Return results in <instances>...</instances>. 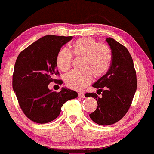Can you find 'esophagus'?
<instances>
[{
	"label": "esophagus",
	"mask_w": 154,
	"mask_h": 154,
	"mask_svg": "<svg viewBox=\"0 0 154 154\" xmlns=\"http://www.w3.org/2000/svg\"><path fill=\"white\" fill-rule=\"evenodd\" d=\"M79 97L84 98V93H82V92L79 93Z\"/></svg>",
	"instance_id": "obj_1"
}]
</instances>
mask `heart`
Returning a JSON list of instances; mask_svg holds the SVG:
<instances>
[{"mask_svg": "<svg viewBox=\"0 0 154 154\" xmlns=\"http://www.w3.org/2000/svg\"><path fill=\"white\" fill-rule=\"evenodd\" d=\"M72 54L83 57L82 70H72L64 76L67 86L74 90H82L90 84L92 78L100 79L108 72L112 61L111 49L105 44H99L91 38L77 40L72 46ZM72 55L66 49H62L56 58V65L61 71L66 72L70 68Z\"/></svg>", "mask_w": 154, "mask_h": 154, "instance_id": "1", "label": "heart"}]
</instances>
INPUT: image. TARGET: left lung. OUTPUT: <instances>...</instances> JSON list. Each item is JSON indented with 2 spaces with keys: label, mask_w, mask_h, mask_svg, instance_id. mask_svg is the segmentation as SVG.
<instances>
[{
  "label": "left lung",
  "mask_w": 154,
  "mask_h": 154,
  "mask_svg": "<svg viewBox=\"0 0 154 154\" xmlns=\"http://www.w3.org/2000/svg\"><path fill=\"white\" fill-rule=\"evenodd\" d=\"M112 52L108 71L93 84L96 93H86L97 101V109L89 114L100 125H110L121 120L127 113L137 89V76L134 63L125 46L112 38H106Z\"/></svg>",
  "instance_id": "1"
}]
</instances>
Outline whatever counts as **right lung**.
<instances>
[{
    "label": "right lung",
    "mask_w": 154,
    "mask_h": 154,
    "mask_svg": "<svg viewBox=\"0 0 154 154\" xmlns=\"http://www.w3.org/2000/svg\"><path fill=\"white\" fill-rule=\"evenodd\" d=\"M72 36L46 35L32 43L17 57L12 78V86L22 112L38 124L54 120L64 103L78 97L76 91L63 88L59 92L49 89L54 82L61 85L56 58L62 46Z\"/></svg>",
    "instance_id": "add662e5"
}]
</instances>
